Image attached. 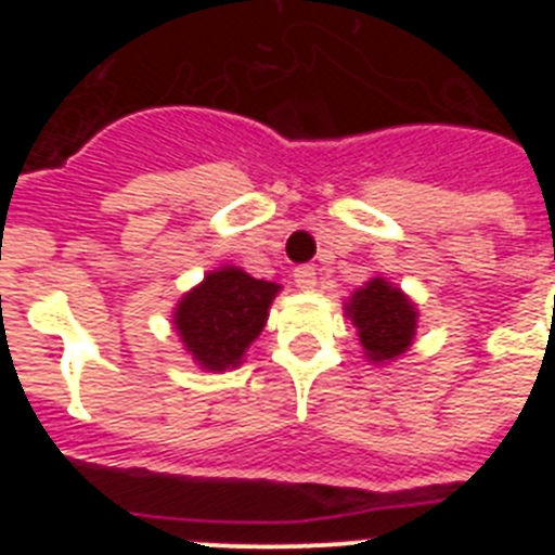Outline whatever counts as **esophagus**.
Wrapping results in <instances>:
<instances>
[{
    "instance_id": "1",
    "label": "esophagus",
    "mask_w": 555,
    "mask_h": 555,
    "mask_svg": "<svg viewBox=\"0 0 555 555\" xmlns=\"http://www.w3.org/2000/svg\"><path fill=\"white\" fill-rule=\"evenodd\" d=\"M294 283L302 288V292H311L317 286V269L313 267H297L294 269Z\"/></svg>"
}]
</instances>
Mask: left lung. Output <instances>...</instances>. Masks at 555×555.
Returning <instances> with one entry per match:
<instances>
[{"instance_id":"obj_1","label":"left lung","mask_w":555,"mask_h":555,"mask_svg":"<svg viewBox=\"0 0 555 555\" xmlns=\"http://www.w3.org/2000/svg\"><path fill=\"white\" fill-rule=\"evenodd\" d=\"M345 313L356 325L358 345L370 364H389L414 345L420 311L409 294L384 274L356 288L345 302Z\"/></svg>"}]
</instances>
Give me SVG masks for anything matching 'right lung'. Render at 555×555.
Returning a JSON list of instances; mask_svg holds the SVG:
<instances>
[{"mask_svg": "<svg viewBox=\"0 0 555 555\" xmlns=\"http://www.w3.org/2000/svg\"><path fill=\"white\" fill-rule=\"evenodd\" d=\"M283 286L258 281L242 267L222 263L185 292L171 325L191 361L205 372H228L244 364V352L261 336L269 308Z\"/></svg>", "mask_w": 555, "mask_h": 555, "instance_id": "right-lung-1", "label": "right lung"}]
</instances>
